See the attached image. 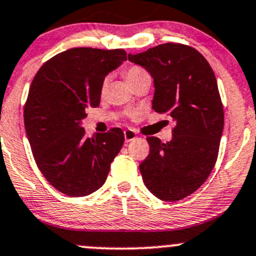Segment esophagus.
I'll return each instance as SVG.
<instances>
[{
	"label": "esophagus",
	"mask_w": 256,
	"mask_h": 256,
	"mask_svg": "<svg viewBox=\"0 0 256 256\" xmlns=\"http://www.w3.org/2000/svg\"><path fill=\"white\" fill-rule=\"evenodd\" d=\"M124 138H125V142H130L136 138V132L132 130H125L124 131Z\"/></svg>",
	"instance_id": "34e87169"
}]
</instances>
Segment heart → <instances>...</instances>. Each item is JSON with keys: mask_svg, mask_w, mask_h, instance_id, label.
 <instances>
[{"mask_svg": "<svg viewBox=\"0 0 256 256\" xmlns=\"http://www.w3.org/2000/svg\"><path fill=\"white\" fill-rule=\"evenodd\" d=\"M124 76H125L126 82H128V85H130L131 88H132L135 84H138V82H141V80L150 78L148 73H147L144 68H141V66H128V68H126L125 72H124ZM108 82H109V79L108 78L104 79V82H102V92L106 89Z\"/></svg>", "mask_w": 256, "mask_h": 256, "instance_id": "b5f03b06", "label": "heart"}]
</instances>
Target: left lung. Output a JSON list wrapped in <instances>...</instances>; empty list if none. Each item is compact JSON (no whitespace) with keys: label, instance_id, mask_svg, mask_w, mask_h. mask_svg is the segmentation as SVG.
Returning a JSON list of instances; mask_svg holds the SVG:
<instances>
[{"label":"left lung","instance_id":"8db88e82","mask_svg":"<svg viewBox=\"0 0 256 256\" xmlns=\"http://www.w3.org/2000/svg\"><path fill=\"white\" fill-rule=\"evenodd\" d=\"M128 60L154 78L152 109L176 122L168 142L147 138L144 183L160 200H183L206 182L218 157L224 112L214 72L200 52L178 43L128 54Z\"/></svg>","mask_w":256,"mask_h":256}]
</instances>
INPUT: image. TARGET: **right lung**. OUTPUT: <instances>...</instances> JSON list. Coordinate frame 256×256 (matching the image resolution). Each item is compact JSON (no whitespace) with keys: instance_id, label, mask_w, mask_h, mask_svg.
Returning a JSON list of instances; mask_svg holds the SVG:
<instances>
[{"instance_id":"obj_1","label":"right lung","mask_w":256,"mask_h":256,"mask_svg":"<svg viewBox=\"0 0 256 256\" xmlns=\"http://www.w3.org/2000/svg\"><path fill=\"white\" fill-rule=\"evenodd\" d=\"M124 60V49L72 48L46 62L30 84L23 118L32 154L46 180L69 197L99 190L124 144L121 128L86 138L80 126L85 109L99 106L105 76Z\"/></svg>"}]
</instances>
